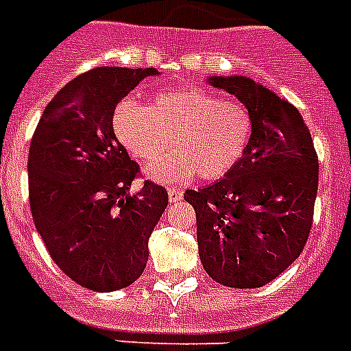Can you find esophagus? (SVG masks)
I'll return each instance as SVG.
<instances>
[{
    "label": "esophagus",
    "instance_id": "esophagus-1",
    "mask_svg": "<svg viewBox=\"0 0 351 351\" xmlns=\"http://www.w3.org/2000/svg\"><path fill=\"white\" fill-rule=\"evenodd\" d=\"M167 196H169L171 203H176L182 199V191L175 189V187H167Z\"/></svg>",
    "mask_w": 351,
    "mask_h": 351
}]
</instances>
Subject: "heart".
Returning a JSON list of instances; mask_svg holds the SVG:
<instances>
[{
	"label": "heart",
	"instance_id": "heart-1",
	"mask_svg": "<svg viewBox=\"0 0 351 351\" xmlns=\"http://www.w3.org/2000/svg\"><path fill=\"white\" fill-rule=\"evenodd\" d=\"M112 125L134 157L160 160L146 167L152 180L171 184L196 173L202 180L226 175L243 157L252 135L248 108L196 87L160 90L149 107L134 99L117 105Z\"/></svg>",
	"mask_w": 351,
	"mask_h": 351
}]
</instances>
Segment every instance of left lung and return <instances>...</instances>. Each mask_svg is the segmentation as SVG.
Wrapping results in <instances>:
<instances>
[{"mask_svg": "<svg viewBox=\"0 0 351 351\" xmlns=\"http://www.w3.org/2000/svg\"><path fill=\"white\" fill-rule=\"evenodd\" d=\"M252 116L239 162L221 180L187 189L199 261L217 284L255 289L300 257L312 226L319 164L298 108L244 75L208 76Z\"/></svg>", "mask_w": 351, "mask_h": 351, "instance_id": "1", "label": "left lung"}]
</instances>
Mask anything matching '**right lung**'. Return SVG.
<instances>
[{"instance_id": "obj_1", "label": "right lung", "mask_w": 351, "mask_h": 351, "mask_svg": "<svg viewBox=\"0 0 351 351\" xmlns=\"http://www.w3.org/2000/svg\"><path fill=\"white\" fill-rule=\"evenodd\" d=\"M155 67H96L57 93L40 116L28 153L35 228L71 280L94 293L125 289L143 275L148 239L167 207L164 187L144 182L117 141V103Z\"/></svg>"}]
</instances>
